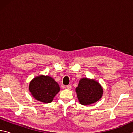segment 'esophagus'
Instances as JSON below:
<instances>
[{"label": "esophagus", "instance_id": "1", "mask_svg": "<svg viewBox=\"0 0 133 133\" xmlns=\"http://www.w3.org/2000/svg\"><path fill=\"white\" fill-rule=\"evenodd\" d=\"M66 88H67V89H69V90H71V85H67Z\"/></svg>", "mask_w": 133, "mask_h": 133}]
</instances>
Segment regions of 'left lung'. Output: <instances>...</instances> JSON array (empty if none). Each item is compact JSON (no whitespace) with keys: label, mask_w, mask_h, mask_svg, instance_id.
<instances>
[{"label":"left lung","mask_w":133,"mask_h":133,"mask_svg":"<svg viewBox=\"0 0 133 133\" xmlns=\"http://www.w3.org/2000/svg\"><path fill=\"white\" fill-rule=\"evenodd\" d=\"M76 92L80 104L87 105L96 103L103 96V87L98 82L88 78H81Z\"/></svg>","instance_id":"8db88e82"}]
</instances>
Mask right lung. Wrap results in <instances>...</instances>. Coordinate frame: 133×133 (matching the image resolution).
<instances>
[{"label": "right lung", "mask_w": 133, "mask_h": 133, "mask_svg": "<svg viewBox=\"0 0 133 133\" xmlns=\"http://www.w3.org/2000/svg\"><path fill=\"white\" fill-rule=\"evenodd\" d=\"M29 89L33 98L43 103H51L60 90L59 85L52 77L43 75L33 78Z\"/></svg>", "instance_id": "obj_1"}]
</instances>
